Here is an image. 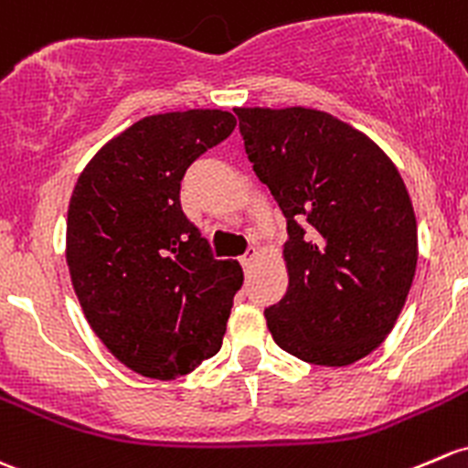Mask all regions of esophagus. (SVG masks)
<instances>
[{
  "label": "esophagus",
  "instance_id": "34e87169",
  "mask_svg": "<svg viewBox=\"0 0 468 468\" xmlns=\"http://www.w3.org/2000/svg\"><path fill=\"white\" fill-rule=\"evenodd\" d=\"M258 258H260L258 249H249L247 253L242 255V264H244V269H250V267H253V264L258 262Z\"/></svg>",
  "mask_w": 468,
  "mask_h": 468
}]
</instances>
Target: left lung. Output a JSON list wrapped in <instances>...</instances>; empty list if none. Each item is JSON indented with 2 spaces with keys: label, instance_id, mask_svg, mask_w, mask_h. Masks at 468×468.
Returning a JSON list of instances; mask_svg holds the SVG:
<instances>
[{
  "label": "left lung",
  "instance_id": "8db88e82",
  "mask_svg": "<svg viewBox=\"0 0 468 468\" xmlns=\"http://www.w3.org/2000/svg\"><path fill=\"white\" fill-rule=\"evenodd\" d=\"M255 175L287 218L289 287L264 312L300 361L343 367L395 327L417 269V218L399 170L350 122L314 107H235Z\"/></svg>",
  "mask_w": 468,
  "mask_h": 468
}]
</instances>
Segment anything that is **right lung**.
Here are the masks:
<instances>
[{"label":"right lung","mask_w":468,"mask_h":468,"mask_svg":"<svg viewBox=\"0 0 468 468\" xmlns=\"http://www.w3.org/2000/svg\"><path fill=\"white\" fill-rule=\"evenodd\" d=\"M221 110L145 116L80 172L67 213V267L102 346L136 375L172 381L221 347L238 260H215L181 210L186 170L233 132Z\"/></svg>","instance_id":"1"}]
</instances>
